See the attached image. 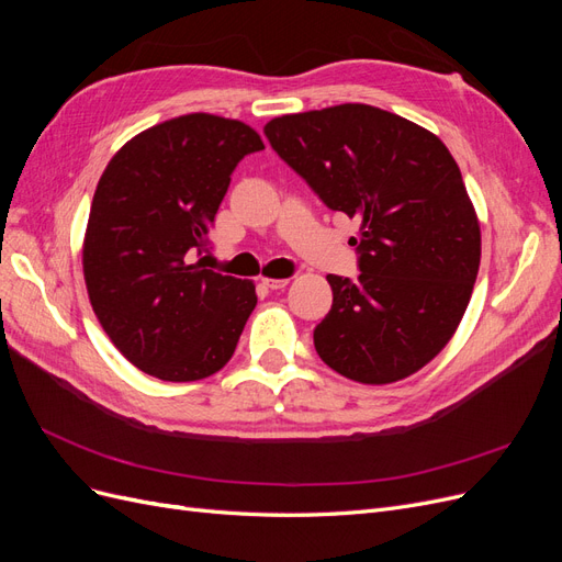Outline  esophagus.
I'll return each mask as SVG.
<instances>
[{
  "label": "esophagus",
  "instance_id": "obj_1",
  "mask_svg": "<svg viewBox=\"0 0 562 562\" xmlns=\"http://www.w3.org/2000/svg\"><path fill=\"white\" fill-rule=\"evenodd\" d=\"M291 279H262V283L269 288V291H281V288L288 285Z\"/></svg>",
  "mask_w": 562,
  "mask_h": 562
}]
</instances>
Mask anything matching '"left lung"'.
<instances>
[{
  "instance_id": "1",
  "label": "left lung",
  "mask_w": 562,
  "mask_h": 562,
  "mask_svg": "<svg viewBox=\"0 0 562 562\" xmlns=\"http://www.w3.org/2000/svg\"><path fill=\"white\" fill-rule=\"evenodd\" d=\"M265 135L328 209L361 220L359 279L328 274L321 361L363 384L413 375L450 342L481 265L479 217L448 147L361 103L277 116Z\"/></svg>"
}]
</instances>
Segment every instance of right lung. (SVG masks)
Listing matches in <instances>:
<instances>
[{
    "instance_id": "add662e5",
    "label": "right lung",
    "mask_w": 562,
    "mask_h": 562,
    "mask_svg": "<svg viewBox=\"0 0 562 562\" xmlns=\"http://www.w3.org/2000/svg\"><path fill=\"white\" fill-rule=\"evenodd\" d=\"M260 149L241 122L184 114L135 135L100 178L83 279L100 326L147 375L194 382L232 359L258 304L255 285L195 258L234 168Z\"/></svg>"
}]
</instances>
